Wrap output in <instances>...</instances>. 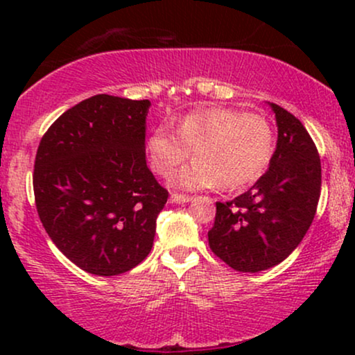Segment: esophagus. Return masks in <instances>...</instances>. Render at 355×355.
I'll return each mask as SVG.
<instances>
[{
  "label": "esophagus",
  "instance_id": "esophagus-1",
  "mask_svg": "<svg viewBox=\"0 0 355 355\" xmlns=\"http://www.w3.org/2000/svg\"><path fill=\"white\" fill-rule=\"evenodd\" d=\"M190 200H191V197H189V195H180V193L170 195V202L172 203H189Z\"/></svg>",
  "mask_w": 355,
  "mask_h": 355
}]
</instances>
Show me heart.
<instances>
[{"label": "heart", "instance_id": "obj_1", "mask_svg": "<svg viewBox=\"0 0 355 355\" xmlns=\"http://www.w3.org/2000/svg\"><path fill=\"white\" fill-rule=\"evenodd\" d=\"M191 150L197 160L172 175L170 185L183 190L215 185L239 190L266 173L275 152V133L266 116L211 107L182 116L177 133L160 125L145 140L148 164L162 177L182 165Z\"/></svg>", "mask_w": 355, "mask_h": 355}]
</instances>
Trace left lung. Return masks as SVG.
Instances as JSON below:
<instances>
[{
	"mask_svg": "<svg viewBox=\"0 0 355 355\" xmlns=\"http://www.w3.org/2000/svg\"><path fill=\"white\" fill-rule=\"evenodd\" d=\"M277 146L268 170L245 193L217 202L209 245L239 272L267 270L287 259L311 227L320 197V158L299 118L275 103Z\"/></svg>",
	"mask_w": 355,
	"mask_h": 355,
	"instance_id": "8db88e82",
	"label": "left lung"
}]
</instances>
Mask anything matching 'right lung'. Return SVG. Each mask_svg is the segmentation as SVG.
<instances>
[{
  "label": "right lung",
  "instance_id": "obj_1",
  "mask_svg": "<svg viewBox=\"0 0 355 355\" xmlns=\"http://www.w3.org/2000/svg\"><path fill=\"white\" fill-rule=\"evenodd\" d=\"M150 105L95 95L67 110L40 141V220L61 254L88 274H123L153 247L168 191L146 166Z\"/></svg>",
  "mask_w": 355,
  "mask_h": 355
}]
</instances>
